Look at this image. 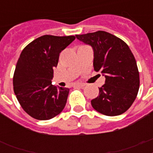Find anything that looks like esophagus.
<instances>
[{
	"mask_svg": "<svg viewBox=\"0 0 153 153\" xmlns=\"http://www.w3.org/2000/svg\"><path fill=\"white\" fill-rule=\"evenodd\" d=\"M74 86H79V87H82V86H85V84H83V83H77V84H74Z\"/></svg>",
	"mask_w": 153,
	"mask_h": 153,
	"instance_id": "obj_1",
	"label": "esophagus"
}]
</instances>
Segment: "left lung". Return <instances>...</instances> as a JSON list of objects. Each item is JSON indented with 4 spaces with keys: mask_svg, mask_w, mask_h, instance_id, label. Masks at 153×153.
<instances>
[{
    "mask_svg": "<svg viewBox=\"0 0 153 153\" xmlns=\"http://www.w3.org/2000/svg\"><path fill=\"white\" fill-rule=\"evenodd\" d=\"M75 36L93 48L94 69L105 78L98 96L91 100L92 107L106 116L125 113L137 98L140 86L137 62L128 46L104 31Z\"/></svg>",
    "mask_w": 153,
    "mask_h": 153,
    "instance_id": "obj_1",
    "label": "left lung"
}]
</instances>
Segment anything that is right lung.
<instances>
[{
    "label": "right lung",
    "instance_id": "add662e5",
    "mask_svg": "<svg viewBox=\"0 0 153 153\" xmlns=\"http://www.w3.org/2000/svg\"><path fill=\"white\" fill-rule=\"evenodd\" d=\"M75 39L74 36L45 35L25 48L16 66L13 89L18 102L28 115L49 120L64 109L69 88L51 84L60 52Z\"/></svg>",
    "mask_w": 153,
    "mask_h": 153
}]
</instances>
